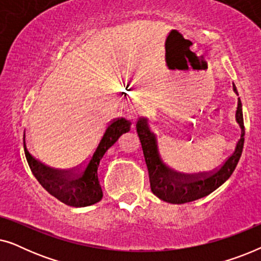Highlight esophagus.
Listing matches in <instances>:
<instances>
[{"instance_id":"1","label":"esophagus","mask_w":261,"mask_h":261,"mask_svg":"<svg viewBox=\"0 0 261 261\" xmlns=\"http://www.w3.org/2000/svg\"><path fill=\"white\" fill-rule=\"evenodd\" d=\"M139 113H140V108H133L129 112V115H130L132 119H137V115Z\"/></svg>"}]
</instances>
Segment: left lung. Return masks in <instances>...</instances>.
<instances>
[{
	"label": "left lung",
	"instance_id": "obj_1",
	"mask_svg": "<svg viewBox=\"0 0 261 261\" xmlns=\"http://www.w3.org/2000/svg\"><path fill=\"white\" fill-rule=\"evenodd\" d=\"M233 90L238 94L234 84ZM235 119L241 128V137L239 139L233 154L217 170L197 174L180 173L167 166L163 162L159 153L156 137L149 130L147 119H144V117L139 119L137 122V132L141 142L146 165H147L149 184H151L153 194L167 203L183 204V203L205 197L221 187L234 172L241 156L242 148H244L245 126L240 98H238Z\"/></svg>",
	"mask_w": 261,
	"mask_h": 261
}]
</instances>
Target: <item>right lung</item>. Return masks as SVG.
<instances>
[{"mask_svg":"<svg viewBox=\"0 0 261 261\" xmlns=\"http://www.w3.org/2000/svg\"><path fill=\"white\" fill-rule=\"evenodd\" d=\"M129 129L130 122L123 117L113 120L107 126L97 147L88 162L72 170H55L34 159L26 147V135H23L24 154L32 173L48 194L70 206H88L99 202L103 197L97 176L99 160L117 139Z\"/></svg>","mask_w":261,"mask_h":261,"instance_id":"1","label":"right lung"}]
</instances>
